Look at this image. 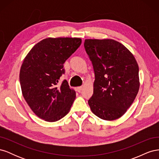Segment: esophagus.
<instances>
[{"label":"esophagus","mask_w":159,"mask_h":159,"mask_svg":"<svg viewBox=\"0 0 159 159\" xmlns=\"http://www.w3.org/2000/svg\"><path fill=\"white\" fill-rule=\"evenodd\" d=\"M82 89H83V87H82V86H80V87H78V88H77V91H78V92H81V91H82Z\"/></svg>","instance_id":"1"}]
</instances>
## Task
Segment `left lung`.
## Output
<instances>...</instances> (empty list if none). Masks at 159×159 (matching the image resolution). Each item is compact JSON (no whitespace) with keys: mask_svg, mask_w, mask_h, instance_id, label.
Returning <instances> with one entry per match:
<instances>
[{"mask_svg":"<svg viewBox=\"0 0 159 159\" xmlns=\"http://www.w3.org/2000/svg\"><path fill=\"white\" fill-rule=\"evenodd\" d=\"M84 47L95 73L93 93L88 100L91 111L106 121L117 119L139 92L137 62L125 46L112 39H85Z\"/></svg>","mask_w":159,"mask_h":159,"instance_id":"obj_1","label":"left lung"}]
</instances>
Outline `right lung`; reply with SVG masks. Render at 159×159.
<instances>
[{
	"label": "right lung",
	"mask_w": 159,
	"mask_h": 159,
	"mask_svg": "<svg viewBox=\"0 0 159 159\" xmlns=\"http://www.w3.org/2000/svg\"><path fill=\"white\" fill-rule=\"evenodd\" d=\"M81 44L80 38H48L28 53L20 71L24 98L32 111L46 121L55 122L70 111L75 91L64 80V64Z\"/></svg>",
	"instance_id": "add662e5"
}]
</instances>
